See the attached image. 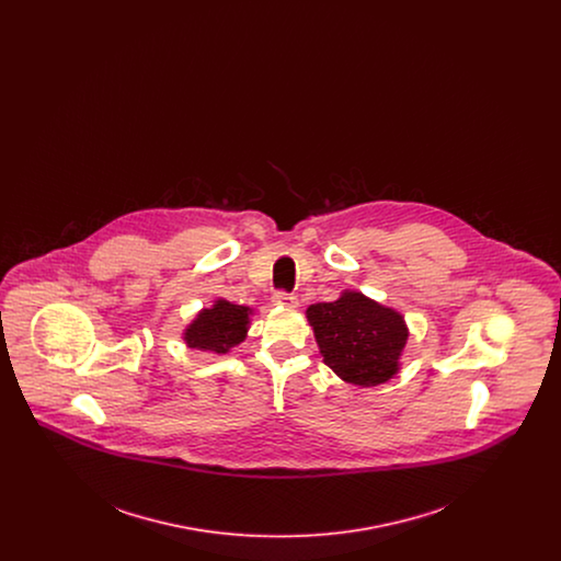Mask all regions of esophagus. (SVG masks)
I'll use <instances>...</instances> for the list:
<instances>
[{
    "instance_id": "obj_1",
    "label": "esophagus",
    "mask_w": 561,
    "mask_h": 561,
    "mask_svg": "<svg viewBox=\"0 0 561 561\" xmlns=\"http://www.w3.org/2000/svg\"><path fill=\"white\" fill-rule=\"evenodd\" d=\"M273 302H275V305H282V307H288V309H296V307H298V298H296L294 294H275Z\"/></svg>"
}]
</instances>
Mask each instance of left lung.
Wrapping results in <instances>:
<instances>
[{
  "label": "left lung",
  "mask_w": 561,
  "mask_h": 561,
  "mask_svg": "<svg viewBox=\"0 0 561 561\" xmlns=\"http://www.w3.org/2000/svg\"><path fill=\"white\" fill-rule=\"evenodd\" d=\"M305 316L323 364L341 380L376 387L400 373L410 330L398 309L343 290L332 302L309 305Z\"/></svg>",
  "instance_id": "1"
}]
</instances>
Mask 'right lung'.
Segmentation results:
<instances>
[{"label": "right lung", "instance_id": "1", "mask_svg": "<svg viewBox=\"0 0 561 561\" xmlns=\"http://www.w3.org/2000/svg\"><path fill=\"white\" fill-rule=\"evenodd\" d=\"M256 311L245 305H233L227 298H214L213 307L195 313L183 330V343L195 351L229 353L245 341L252 316Z\"/></svg>", "mask_w": 561, "mask_h": 561}]
</instances>
